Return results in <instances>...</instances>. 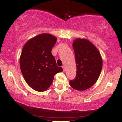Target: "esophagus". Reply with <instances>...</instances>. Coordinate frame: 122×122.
<instances>
[{
  "mask_svg": "<svg viewBox=\"0 0 122 122\" xmlns=\"http://www.w3.org/2000/svg\"><path fill=\"white\" fill-rule=\"evenodd\" d=\"M62 68L63 70H64V71H65V66H64V65H63L62 66Z\"/></svg>",
  "mask_w": 122,
  "mask_h": 122,
  "instance_id": "esophagus-1",
  "label": "esophagus"
}]
</instances>
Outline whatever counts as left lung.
I'll list each match as a JSON object with an SVG mask.
<instances>
[{"instance_id": "8db88e82", "label": "left lung", "mask_w": 122, "mask_h": 122, "mask_svg": "<svg viewBox=\"0 0 122 122\" xmlns=\"http://www.w3.org/2000/svg\"><path fill=\"white\" fill-rule=\"evenodd\" d=\"M75 54L76 76L70 80L71 87L78 91L91 88L97 81L101 73L103 61L99 50L86 39L77 38L73 43Z\"/></svg>"}]
</instances>
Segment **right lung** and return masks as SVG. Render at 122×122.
I'll return each instance as SVG.
<instances>
[{"label":"right lung","instance_id":"obj_1","mask_svg":"<svg viewBox=\"0 0 122 122\" xmlns=\"http://www.w3.org/2000/svg\"><path fill=\"white\" fill-rule=\"evenodd\" d=\"M56 41V37L43 33L32 38L23 47L19 61L21 72L27 84L35 91H45L54 75L63 71L51 54Z\"/></svg>","mask_w":122,"mask_h":122}]
</instances>
